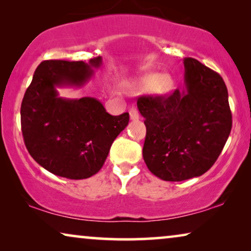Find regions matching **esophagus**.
Returning <instances> with one entry per match:
<instances>
[{
    "label": "esophagus",
    "mask_w": 251,
    "mask_h": 251,
    "mask_svg": "<svg viewBox=\"0 0 251 251\" xmlns=\"http://www.w3.org/2000/svg\"><path fill=\"white\" fill-rule=\"evenodd\" d=\"M129 114H130V119H131V120H138L139 119L138 109H137L135 106H132V107L130 108Z\"/></svg>",
    "instance_id": "1"
}]
</instances>
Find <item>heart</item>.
I'll return each mask as SVG.
<instances>
[{
  "label": "heart",
  "instance_id": "b5f03b06",
  "mask_svg": "<svg viewBox=\"0 0 251 251\" xmlns=\"http://www.w3.org/2000/svg\"><path fill=\"white\" fill-rule=\"evenodd\" d=\"M142 87L146 89L155 87V90L157 92L164 94V92L169 91V89L171 88V82L168 77H163L159 74H151L143 78Z\"/></svg>",
  "mask_w": 251,
  "mask_h": 251
}]
</instances>
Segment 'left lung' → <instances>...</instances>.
I'll return each mask as SVG.
<instances>
[{
    "mask_svg": "<svg viewBox=\"0 0 251 251\" xmlns=\"http://www.w3.org/2000/svg\"><path fill=\"white\" fill-rule=\"evenodd\" d=\"M185 88L168 96H140L146 126L143 157L167 181L199 177L214 166L232 129L228 94L221 75L185 58Z\"/></svg>",
    "mask_w": 251,
    "mask_h": 251,
    "instance_id": "8db88e82",
    "label": "left lung"
}]
</instances>
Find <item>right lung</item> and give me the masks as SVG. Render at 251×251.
Listing matches in <instances>:
<instances>
[{"label":"right lung","mask_w":251,"mask_h":251,"mask_svg":"<svg viewBox=\"0 0 251 251\" xmlns=\"http://www.w3.org/2000/svg\"><path fill=\"white\" fill-rule=\"evenodd\" d=\"M101 65L44 60L35 70L20 107L22 132L30 156L57 176L84 179L101 169L129 113L113 116L96 98L65 99L56 87H82Z\"/></svg>","instance_id":"right-lung-1"}]
</instances>
